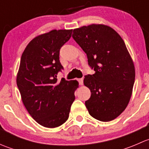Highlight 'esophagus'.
<instances>
[{
  "label": "esophagus",
  "instance_id": "1",
  "mask_svg": "<svg viewBox=\"0 0 149 149\" xmlns=\"http://www.w3.org/2000/svg\"><path fill=\"white\" fill-rule=\"evenodd\" d=\"M78 81H79V84H80V85H83V84H84V79H83V78H81V79H79Z\"/></svg>",
  "mask_w": 149,
  "mask_h": 149
}]
</instances>
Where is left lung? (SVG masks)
Listing matches in <instances>:
<instances>
[{"label": "left lung", "instance_id": "8db88e82", "mask_svg": "<svg viewBox=\"0 0 149 149\" xmlns=\"http://www.w3.org/2000/svg\"><path fill=\"white\" fill-rule=\"evenodd\" d=\"M72 37L95 71L84 80L91 91V97L85 102L90 115L102 122L115 119L130 101L136 76L124 41L113 29L102 24L73 29Z\"/></svg>", "mask_w": 149, "mask_h": 149}]
</instances>
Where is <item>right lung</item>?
Returning a JSON list of instances; mask_svg holds the SVG:
<instances>
[{
    "instance_id": "right-lung-1",
    "label": "right lung",
    "mask_w": 149,
    "mask_h": 149,
    "mask_svg": "<svg viewBox=\"0 0 149 149\" xmlns=\"http://www.w3.org/2000/svg\"><path fill=\"white\" fill-rule=\"evenodd\" d=\"M72 29L52 30L33 39L22 55L16 84L22 102L39 124L49 128L63 124L75 100L77 81H58L63 67L60 49L70 40Z\"/></svg>"
}]
</instances>
